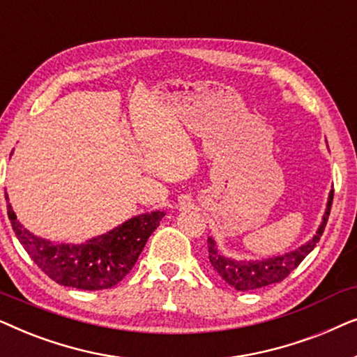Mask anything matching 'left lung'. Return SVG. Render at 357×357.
<instances>
[{"mask_svg":"<svg viewBox=\"0 0 357 357\" xmlns=\"http://www.w3.org/2000/svg\"><path fill=\"white\" fill-rule=\"evenodd\" d=\"M331 203H333V190L330 192L328 203L324 214V221H321L319 231L309 242L304 245L292 250L284 255L265 258V260L257 261H237L232 258H227L218 252L216 242L211 237H208V253L209 263L214 268V271L222 278L227 284L236 287L237 291H252L258 287H265L273 282H281L284 278L289 276L292 270H296L301 265V261L314 250L317 243H319L321 234L325 231L326 221H328Z\"/></svg>","mask_w":357,"mask_h":357,"instance_id":"obj_1","label":"left lung"}]
</instances>
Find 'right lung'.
<instances>
[{
	"label": "right lung",
	"mask_w": 357,
	"mask_h": 357,
	"mask_svg": "<svg viewBox=\"0 0 357 357\" xmlns=\"http://www.w3.org/2000/svg\"><path fill=\"white\" fill-rule=\"evenodd\" d=\"M8 216L24 250L48 278L61 286L99 291L109 289L128 275L164 213L139 214L79 245L55 243L33 236L17 221L9 203Z\"/></svg>",
	"instance_id": "1"
}]
</instances>
